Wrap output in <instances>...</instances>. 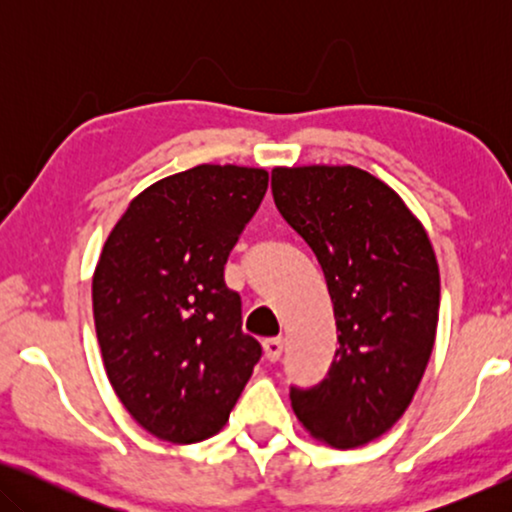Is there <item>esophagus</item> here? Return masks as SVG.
I'll use <instances>...</instances> for the list:
<instances>
[{"label": "esophagus", "mask_w": 512, "mask_h": 512, "mask_svg": "<svg viewBox=\"0 0 512 512\" xmlns=\"http://www.w3.org/2000/svg\"><path fill=\"white\" fill-rule=\"evenodd\" d=\"M263 349H265V359L277 361L279 356H282V352H284V338H282V335H279V338L263 340Z\"/></svg>", "instance_id": "esophagus-1"}]
</instances>
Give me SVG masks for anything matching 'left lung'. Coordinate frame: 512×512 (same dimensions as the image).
Wrapping results in <instances>:
<instances>
[{"label": "left lung", "mask_w": 512, "mask_h": 512, "mask_svg": "<svg viewBox=\"0 0 512 512\" xmlns=\"http://www.w3.org/2000/svg\"><path fill=\"white\" fill-rule=\"evenodd\" d=\"M272 198L317 256L340 331L324 380L291 384L293 412L331 447L366 445L408 410L436 342L429 235L387 184L352 165L275 167Z\"/></svg>", "instance_id": "obj_1"}]
</instances>
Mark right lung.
Instances as JSON below:
<instances>
[{
    "instance_id": "right-lung-1",
    "label": "right lung",
    "mask_w": 512,
    "mask_h": 512,
    "mask_svg": "<svg viewBox=\"0 0 512 512\" xmlns=\"http://www.w3.org/2000/svg\"><path fill=\"white\" fill-rule=\"evenodd\" d=\"M265 191V170L198 165L139 193L104 242L93 277L104 368L160 440L219 433L261 359L223 268Z\"/></svg>"
}]
</instances>
